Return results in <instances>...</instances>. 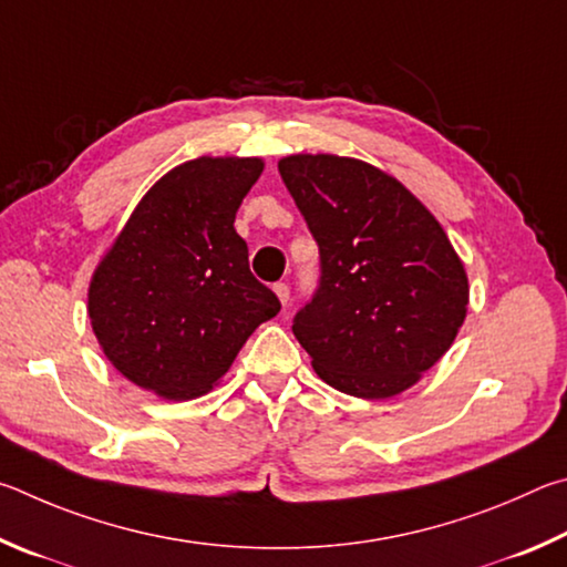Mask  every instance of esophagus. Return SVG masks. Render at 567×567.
Instances as JSON below:
<instances>
[{"mask_svg": "<svg viewBox=\"0 0 567 567\" xmlns=\"http://www.w3.org/2000/svg\"><path fill=\"white\" fill-rule=\"evenodd\" d=\"M274 293L278 296V301H281L284 306H289V299H291V289L286 284H274Z\"/></svg>", "mask_w": 567, "mask_h": 567, "instance_id": "esophagus-1", "label": "esophagus"}]
</instances>
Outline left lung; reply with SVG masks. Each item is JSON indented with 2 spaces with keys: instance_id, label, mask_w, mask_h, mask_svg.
Wrapping results in <instances>:
<instances>
[{
  "instance_id": "8db88e82",
  "label": "left lung",
  "mask_w": 567,
  "mask_h": 567,
  "mask_svg": "<svg viewBox=\"0 0 567 567\" xmlns=\"http://www.w3.org/2000/svg\"><path fill=\"white\" fill-rule=\"evenodd\" d=\"M278 172L321 251L319 291L293 319L313 371L365 401L411 389L468 313V274L439 218L361 158L291 154Z\"/></svg>"
}]
</instances>
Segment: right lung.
<instances>
[{
    "mask_svg": "<svg viewBox=\"0 0 567 567\" xmlns=\"http://www.w3.org/2000/svg\"><path fill=\"white\" fill-rule=\"evenodd\" d=\"M258 156H198L142 196L89 281V321L114 369L166 401H192L281 311L248 268L234 221Z\"/></svg>",
    "mask_w": 567,
    "mask_h": 567,
    "instance_id": "1",
    "label": "right lung"
}]
</instances>
